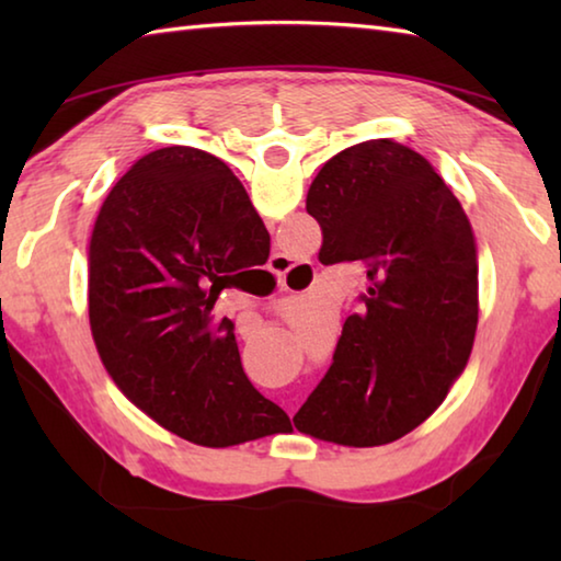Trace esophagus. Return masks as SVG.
Masks as SVG:
<instances>
[{"mask_svg": "<svg viewBox=\"0 0 561 561\" xmlns=\"http://www.w3.org/2000/svg\"><path fill=\"white\" fill-rule=\"evenodd\" d=\"M289 270H294V264L287 257H284V254H274L272 262H270V272H274L279 279H284V274H287Z\"/></svg>", "mask_w": 561, "mask_h": 561, "instance_id": "34e87169", "label": "esophagus"}]
</instances>
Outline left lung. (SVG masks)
<instances>
[{
  "label": "left lung",
  "instance_id": "obj_1",
  "mask_svg": "<svg viewBox=\"0 0 561 561\" xmlns=\"http://www.w3.org/2000/svg\"><path fill=\"white\" fill-rule=\"evenodd\" d=\"M307 213L324 232L321 264L360 262L366 291L294 425L354 448L403 438L470 358L478 247L468 215L428 160L388 138L327 160Z\"/></svg>",
  "mask_w": 561,
  "mask_h": 561
}]
</instances>
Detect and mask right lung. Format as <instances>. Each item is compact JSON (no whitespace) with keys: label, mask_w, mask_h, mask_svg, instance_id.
<instances>
[{"label":"right lung","mask_w":561,"mask_h":561,"mask_svg":"<svg viewBox=\"0 0 561 561\" xmlns=\"http://www.w3.org/2000/svg\"><path fill=\"white\" fill-rule=\"evenodd\" d=\"M267 257L250 195L205 150H153L101 205L89 244L93 341L121 391L180 438L227 448L289 421L244 376L232 321L213 314L230 274Z\"/></svg>","instance_id":"1"}]
</instances>
